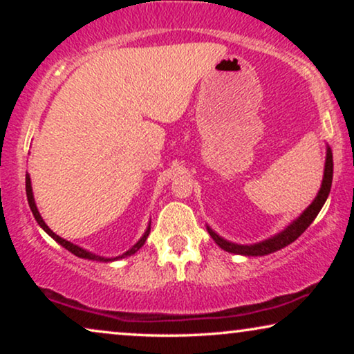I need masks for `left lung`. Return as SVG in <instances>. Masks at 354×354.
I'll list each match as a JSON object with an SVG mask.
<instances>
[{
	"mask_svg": "<svg viewBox=\"0 0 354 354\" xmlns=\"http://www.w3.org/2000/svg\"><path fill=\"white\" fill-rule=\"evenodd\" d=\"M332 177H333V158H332V149L327 147L324 178H322V185H321V190H319V193H317V196L314 198V201L311 203V205H309L306 209L301 212V216H299L298 219H295L292 224L285 227L280 234L270 236V239H268V240H263V241H259V243H253V245H239V243H232V241L224 240L222 236L217 235L216 232L211 229V227H207V232H209L212 240H214L222 250L229 251V253H234V254L264 256V254L274 253V251H277V250H282L287 245L293 243V241L297 240L309 225L313 224V221L316 219V216L319 214V211L322 209L324 203H326V200H327L328 193H330Z\"/></svg>",
	"mask_w": 354,
	"mask_h": 354,
	"instance_id": "left-lung-1",
	"label": "left lung"
}]
</instances>
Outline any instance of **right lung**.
Wrapping results in <instances>:
<instances>
[{"instance_id": "add662e5", "label": "right lung", "mask_w": 354, "mask_h": 354, "mask_svg": "<svg viewBox=\"0 0 354 354\" xmlns=\"http://www.w3.org/2000/svg\"><path fill=\"white\" fill-rule=\"evenodd\" d=\"M26 192H27V200H28V206H30V209H32V214H33V217H35V221L38 222V225L41 227L43 230L46 232L48 235L51 236L53 240H56L57 243H59L61 246H64V248L67 250V251H71L72 254H75V256H79V258H84V259H91V261H100V263H109V261H115V259H122V258H127V256H132V254H135L137 253V251L142 248V246L145 245V241H147V239H148V235H149V230H151V227L148 225V229H147V232H145L143 234V236L142 239H140L137 243H135L132 248H130L129 251H125L124 254H120V256H115V258H103V256H98V254H95V253H90V251H86V250H84V248H80V246H77V245H74V243H71V241H67V240H64V239H61L59 235H56L55 232H53L50 227H48L46 224H45V221H43V217L40 216V212H38V209H37V205H35V200H33V192H32V183H30V176H26ZM149 224H151V222H149Z\"/></svg>"}]
</instances>
